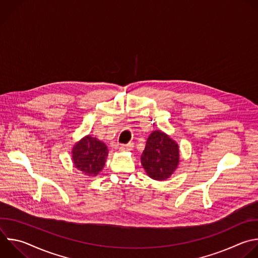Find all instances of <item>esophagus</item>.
Instances as JSON below:
<instances>
[{
	"mask_svg": "<svg viewBox=\"0 0 258 258\" xmlns=\"http://www.w3.org/2000/svg\"><path fill=\"white\" fill-rule=\"evenodd\" d=\"M133 148H134V144L133 143H128V144L121 145L119 147V150H121V151H131V150H133Z\"/></svg>",
	"mask_w": 258,
	"mask_h": 258,
	"instance_id": "obj_1",
	"label": "esophagus"
}]
</instances>
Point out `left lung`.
I'll return each instance as SVG.
<instances>
[{
    "label": "left lung",
    "instance_id": "1",
    "mask_svg": "<svg viewBox=\"0 0 258 258\" xmlns=\"http://www.w3.org/2000/svg\"><path fill=\"white\" fill-rule=\"evenodd\" d=\"M141 162L147 174L155 180H165L179 163L178 145L166 134L155 131L147 140Z\"/></svg>",
    "mask_w": 258,
    "mask_h": 258
}]
</instances>
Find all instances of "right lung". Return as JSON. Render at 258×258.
<instances>
[{"mask_svg":"<svg viewBox=\"0 0 258 258\" xmlns=\"http://www.w3.org/2000/svg\"><path fill=\"white\" fill-rule=\"evenodd\" d=\"M108 155L104 143L91 136L85 137L73 148V162L76 168L87 175L96 176L103 169Z\"/></svg>","mask_w":258,"mask_h":258,"instance_id":"1","label":"right lung"}]
</instances>
